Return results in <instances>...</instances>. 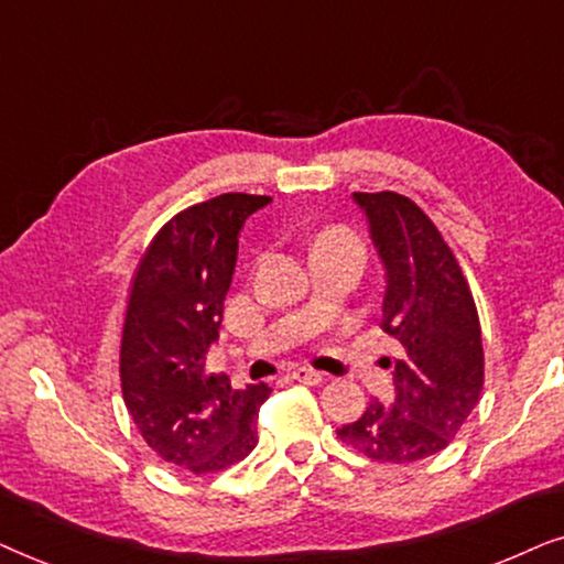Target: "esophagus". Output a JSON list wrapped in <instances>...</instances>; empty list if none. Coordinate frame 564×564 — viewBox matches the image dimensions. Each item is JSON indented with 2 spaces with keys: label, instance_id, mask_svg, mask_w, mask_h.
Masks as SVG:
<instances>
[{
  "label": "esophagus",
  "instance_id": "34e87169",
  "mask_svg": "<svg viewBox=\"0 0 564 564\" xmlns=\"http://www.w3.org/2000/svg\"><path fill=\"white\" fill-rule=\"evenodd\" d=\"M291 377H294L296 381H302V384H310V387L322 384V381H325V373L314 371V369H306V366H299V369H294V373H291Z\"/></svg>",
  "mask_w": 564,
  "mask_h": 564
}]
</instances>
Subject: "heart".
I'll return each instance as SVG.
<instances>
[{"mask_svg": "<svg viewBox=\"0 0 564 564\" xmlns=\"http://www.w3.org/2000/svg\"><path fill=\"white\" fill-rule=\"evenodd\" d=\"M333 239H352V237L343 229H333V231H325V235L319 237V242H333Z\"/></svg>", "mask_w": 564, "mask_h": 564, "instance_id": "1", "label": "heart"}]
</instances>
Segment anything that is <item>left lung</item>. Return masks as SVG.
I'll return each mask as SVG.
<instances>
[{
    "mask_svg": "<svg viewBox=\"0 0 564 564\" xmlns=\"http://www.w3.org/2000/svg\"><path fill=\"white\" fill-rule=\"evenodd\" d=\"M384 265L381 329L400 343L394 400H373L343 444L369 459L410 464L452 444L479 402L482 329L459 262L435 224L400 193H352Z\"/></svg>",
    "mask_w": 564,
    "mask_h": 564,
    "instance_id": "8db88e82",
    "label": "left lung"
}]
</instances>
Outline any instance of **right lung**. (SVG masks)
Segmentation results:
<instances>
[{"label": "right lung", "instance_id": "obj_1", "mask_svg": "<svg viewBox=\"0 0 564 564\" xmlns=\"http://www.w3.org/2000/svg\"><path fill=\"white\" fill-rule=\"evenodd\" d=\"M268 195L224 193L185 208L154 237L133 278L120 387L149 448L193 475L242 462L258 444L268 384L231 389L206 371L237 265L239 231Z\"/></svg>", "mask_w": 564, "mask_h": 564}]
</instances>
